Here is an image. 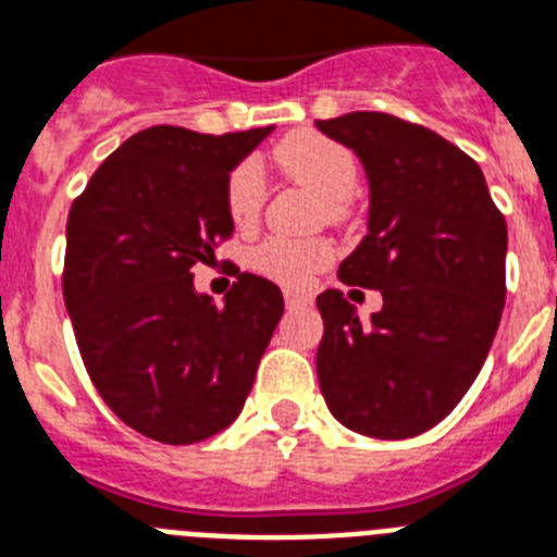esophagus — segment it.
I'll list each match as a JSON object with an SVG mask.
<instances>
[{"label":"esophagus","mask_w":557,"mask_h":557,"mask_svg":"<svg viewBox=\"0 0 557 557\" xmlns=\"http://www.w3.org/2000/svg\"><path fill=\"white\" fill-rule=\"evenodd\" d=\"M283 297H286V306H288V308L308 306V302H311V297H308V294H302V292H294V288H286V294H283Z\"/></svg>","instance_id":"1"}]
</instances>
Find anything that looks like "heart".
Listing matches in <instances>:
<instances>
[{
    "instance_id": "b5f03b06",
    "label": "heart",
    "mask_w": 557,
    "mask_h": 557,
    "mask_svg": "<svg viewBox=\"0 0 557 557\" xmlns=\"http://www.w3.org/2000/svg\"><path fill=\"white\" fill-rule=\"evenodd\" d=\"M277 166L292 181L311 189L317 198L325 200L329 218H343V200L357 186V158L343 144L331 141L325 135L297 133L280 144ZM265 184L263 172L255 161L237 163L226 181V209L232 223L240 228H251L263 212ZM334 246L322 237L308 240H288V237H269L255 251V265L269 277L286 286H306L311 274L331 263Z\"/></svg>"
}]
</instances>
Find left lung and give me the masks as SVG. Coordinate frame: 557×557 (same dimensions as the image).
Segmentation results:
<instances>
[{"label":"left lung","instance_id":"8db88e82","mask_svg":"<svg viewBox=\"0 0 557 557\" xmlns=\"http://www.w3.org/2000/svg\"><path fill=\"white\" fill-rule=\"evenodd\" d=\"M317 129L354 149L371 189L368 235L339 280L382 294L366 322L343 292L317 297L320 391L354 433L419 436L487 359L507 297V223L479 163L433 129L387 112H348Z\"/></svg>","mask_w":557,"mask_h":557}]
</instances>
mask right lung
I'll return each instance as SVG.
<instances>
[{"mask_svg": "<svg viewBox=\"0 0 557 557\" xmlns=\"http://www.w3.org/2000/svg\"><path fill=\"white\" fill-rule=\"evenodd\" d=\"M271 129L149 127L70 207L62 286L84 368L121 422L163 445L235 422L283 317L271 280L243 271L214 306L191 274L235 232L226 181Z\"/></svg>", "mask_w": 557, "mask_h": 557, "instance_id": "add662e5", "label": "right lung"}]
</instances>
